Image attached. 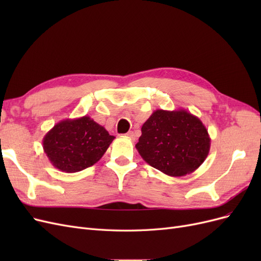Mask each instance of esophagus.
I'll list each match as a JSON object with an SVG mask.
<instances>
[{"instance_id":"34e87169","label":"esophagus","mask_w":261,"mask_h":261,"mask_svg":"<svg viewBox=\"0 0 261 261\" xmlns=\"http://www.w3.org/2000/svg\"><path fill=\"white\" fill-rule=\"evenodd\" d=\"M126 137H128L129 139L134 140V139H135V134H134L133 132H129V133L126 134Z\"/></svg>"}]
</instances>
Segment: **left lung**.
I'll list each match as a JSON object with an SVG mask.
<instances>
[{
    "label": "left lung",
    "instance_id": "obj_1",
    "mask_svg": "<svg viewBox=\"0 0 261 261\" xmlns=\"http://www.w3.org/2000/svg\"><path fill=\"white\" fill-rule=\"evenodd\" d=\"M210 137L198 117L184 109L155 110L141 126L136 144L141 158L173 177L191 174L206 160Z\"/></svg>",
    "mask_w": 261,
    "mask_h": 261
}]
</instances>
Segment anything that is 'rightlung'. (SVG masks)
<instances>
[{
  "label": "right lung",
  "mask_w": 261,
  "mask_h": 261,
  "mask_svg": "<svg viewBox=\"0 0 261 261\" xmlns=\"http://www.w3.org/2000/svg\"><path fill=\"white\" fill-rule=\"evenodd\" d=\"M115 137L88 115L55 124L43 137V150L62 172L75 173L97 163Z\"/></svg>",
  "instance_id": "right-lung-1"
}]
</instances>
